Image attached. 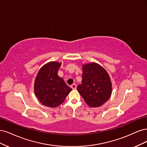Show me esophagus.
I'll return each mask as SVG.
<instances>
[{
  "label": "esophagus",
  "mask_w": 147,
  "mask_h": 147,
  "mask_svg": "<svg viewBox=\"0 0 147 147\" xmlns=\"http://www.w3.org/2000/svg\"><path fill=\"white\" fill-rule=\"evenodd\" d=\"M71 88L73 90H75V89H76L77 86H76V85L75 84H73V85H71Z\"/></svg>",
  "instance_id": "obj_1"
}]
</instances>
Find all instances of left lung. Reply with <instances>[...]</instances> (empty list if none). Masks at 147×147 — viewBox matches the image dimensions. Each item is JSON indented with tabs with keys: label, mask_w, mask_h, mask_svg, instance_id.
I'll use <instances>...</instances> for the list:
<instances>
[{
	"label": "left lung",
	"mask_w": 147,
	"mask_h": 147,
	"mask_svg": "<svg viewBox=\"0 0 147 147\" xmlns=\"http://www.w3.org/2000/svg\"><path fill=\"white\" fill-rule=\"evenodd\" d=\"M82 84L77 90L85 102L90 107H98L104 105L110 98L112 82L106 69L96 63L82 66Z\"/></svg>",
	"instance_id": "left-lung-1"
}]
</instances>
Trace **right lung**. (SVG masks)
Listing matches in <instances>:
<instances>
[{"label":"right lung","mask_w":147,"mask_h":147,"mask_svg":"<svg viewBox=\"0 0 147 147\" xmlns=\"http://www.w3.org/2000/svg\"><path fill=\"white\" fill-rule=\"evenodd\" d=\"M61 63L51 61L40 68L35 78L34 92L42 105L56 107L62 103L72 90L58 76Z\"/></svg>","instance_id":"add662e5"}]
</instances>
